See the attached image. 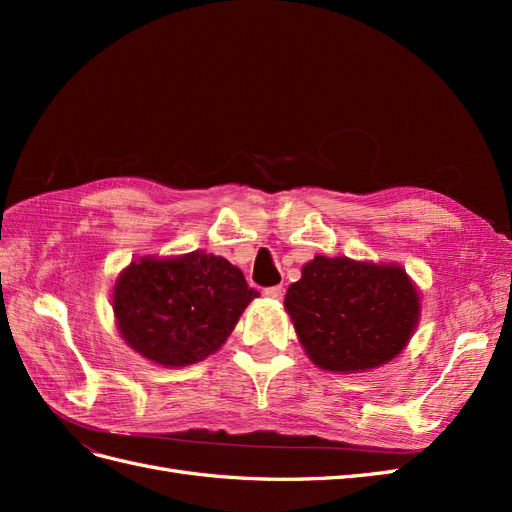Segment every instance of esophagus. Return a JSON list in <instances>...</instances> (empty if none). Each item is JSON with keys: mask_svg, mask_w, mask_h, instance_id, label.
<instances>
[{"mask_svg": "<svg viewBox=\"0 0 512 512\" xmlns=\"http://www.w3.org/2000/svg\"><path fill=\"white\" fill-rule=\"evenodd\" d=\"M265 294L267 299H273V301H280L282 299V294H284V290H282V286H271V288H265Z\"/></svg>", "mask_w": 512, "mask_h": 512, "instance_id": "obj_1", "label": "esophagus"}]
</instances>
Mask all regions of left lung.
Masks as SVG:
<instances>
[{
  "label": "left lung",
  "instance_id": "8db88e82",
  "mask_svg": "<svg viewBox=\"0 0 512 512\" xmlns=\"http://www.w3.org/2000/svg\"><path fill=\"white\" fill-rule=\"evenodd\" d=\"M284 305L309 359L337 374L395 359L421 314V299L404 269L346 256L309 260Z\"/></svg>",
  "mask_w": 512,
  "mask_h": 512
}]
</instances>
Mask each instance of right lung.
Instances as JSON below:
<instances>
[{
  "label": "right lung",
  "mask_w": 512,
  "mask_h": 512,
  "mask_svg": "<svg viewBox=\"0 0 512 512\" xmlns=\"http://www.w3.org/2000/svg\"><path fill=\"white\" fill-rule=\"evenodd\" d=\"M258 294L222 256H143L117 277L113 312L132 350L158 365L183 367L218 350Z\"/></svg>",
  "instance_id": "obj_1"
}]
</instances>
